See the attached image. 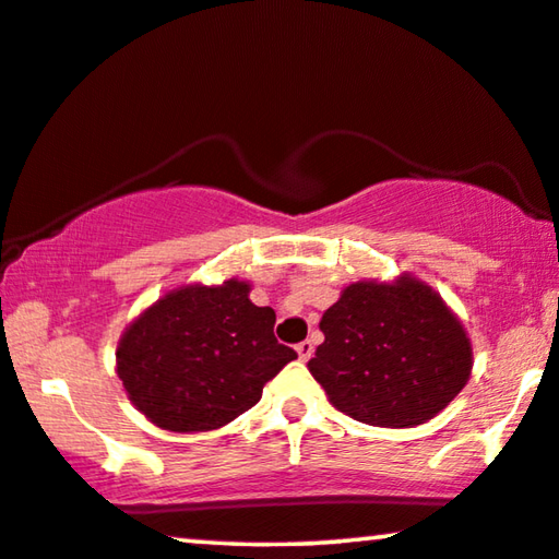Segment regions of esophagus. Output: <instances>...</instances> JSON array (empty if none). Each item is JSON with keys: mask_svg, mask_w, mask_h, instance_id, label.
Segmentation results:
<instances>
[{"mask_svg": "<svg viewBox=\"0 0 559 559\" xmlns=\"http://www.w3.org/2000/svg\"><path fill=\"white\" fill-rule=\"evenodd\" d=\"M296 353H298V358H300V360H308V358L313 356V343H311V341L298 343V345H296Z\"/></svg>", "mask_w": 559, "mask_h": 559, "instance_id": "obj_1", "label": "esophagus"}]
</instances>
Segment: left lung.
Listing matches in <instances>:
<instances>
[{
  "instance_id": "left-lung-1",
  "label": "left lung",
  "mask_w": 559,
  "mask_h": 559,
  "mask_svg": "<svg viewBox=\"0 0 559 559\" xmlns=\"http://www.w3.org/2000/svg\"><path fill=\"white\" fill-rule=\"evenodd\" d=\"M325 341L308 360L341 413L378 428H413L436 418L473 370L465 325L438 290L403 273L358 281L321 318Z\"/></svg>"
}]
</instances>
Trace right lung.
<instances>
[{
  "mask_svg": "<svg viewBox=\"0 0 559 559\" xmlns=\"http://www.w3.org/2000/svg\"><path fill=\"white\" fill-rule=\"evenodd\" d=\"M251 283H186L139 313L117 345V376L156 428H224L261 401L296 356L273 335L276 313L251 304Z\"/></svg>",
  "mask_w": 559,
  "mask_h": 559,
  "instance_id": "obj_1",
  "label": "right lung"
}]
</instances>
